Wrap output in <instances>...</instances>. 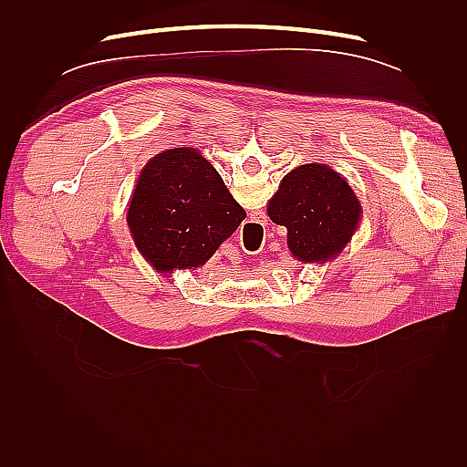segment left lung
Listing matches in <instances>:
<instances>
[{
	"label": "left lung",
	"mask_w": 467,
	"mask_h": 467,
	"mask_svg": "<svg viewBox=\"0 0 467 467\" xmlns=\"http://www.w3.org/2000/svg\"><path fill=\"white\" fill-rule=\"evenodd\" d=\"M266 212L288 230L296 259L321 263L341 253L357 230L362 208L341 175L323 163H307L282 179Z\"/></svg>",
	"instance_id": "8db88e82"
}]
</instances>
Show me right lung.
Wrapping results in <instances>:
<instances>
[{
    "label": "right lung",
    "instance_id": "obj_1",
    "mask_svg": "<svg viewBox=\"0 0 467 467\" xmlns=\"http://www.w3.org/2000/svg\"><path fill=\"white\" fill-rule=\"evenodd\" d=\"M140 253L158 273L204 265L245 220L199 150L158 153L140 173L126 216Z\"/></svg>",
    "mask_w": 467,
    "mask_h": 467
}]
</instances>
